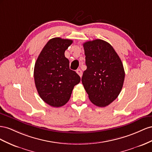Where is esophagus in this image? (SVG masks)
Instances as JSON below:
<instances>
[{"label": "esophagus", "instance_id": "34e87169", "mask_svg": "<svg viewBox=\"0 0 152 152\" xmlns=\"http://www.w3.org/2000/svg\"><path fill=\"white\" fill-rule=\"evenodd\" d=\"M76 72L77 73V75H78L80 77H81V76H82V71L80 69H77V70H76Z\"/></svg>", "mask_w": 152, "mask_h": 152}]
</instances>
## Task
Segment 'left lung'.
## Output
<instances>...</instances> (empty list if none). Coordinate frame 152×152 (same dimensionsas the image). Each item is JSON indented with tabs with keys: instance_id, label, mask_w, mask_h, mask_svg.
I'll return each instance as SVG.
<instances>
[{
	"instance_id": "8db88e82",
	"label": "left lung",
	"mask_w": 152,
	"mask_h": 152,
	"mask_svg": "<svg viewBox=\"0 0 152 152\" xmlns=\"http://www.w3.org/2000/svg\"><path fill=\"white\" fill-rule=\"evenodd\" d=\"M85 63L81 81L90 101L108 106L118 97L125 78L122 61L112 46L101 39L83 43Z\"/></svg>"
}]
</instances>
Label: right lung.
Returning a JSON list of instances; mask_svg holds the SVG:
<instances>
[{
    "label": "right lung",
    "instance_id": "obj_1",
    "mask_svg": "<svg viewBox=\"0 0 152 152\" xmlns=\"http://www.w3.org/2000/svg\"><path fill=\"white\" fill-rule=\"evenodd\" d=\"M72 43L71 39L55 37L46 43L36 60L34 77L37 92L48 104L61 107L69 101L74 86L81 78L69 69L65 51Z\"/></svg>",
    "mask_w": 152,
    "mask_h": 152
}]
</instances>
